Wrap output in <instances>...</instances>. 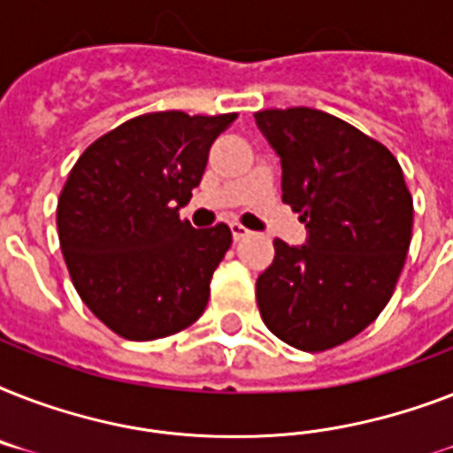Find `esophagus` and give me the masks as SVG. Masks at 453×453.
Masks as SVG:
<instances>
[{"mask_svg":"<svg viewBox=\"0 0 453 453\" xmlns=\"http://www.w3.org/2000/svg\"><path fill=\"white\" fill-rule=\"evenodd\" d=\"M230 233H233L234 242H240V240H244V237H247L249 230H247V227H242L240 223H233V226H230Z\"/></svg>","mask_w":453,"mask_h":453,"instance_id":"1","label":"esophagus"}]
</instances>
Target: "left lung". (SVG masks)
<instances>
[{
    "label": "left lung",
    "mask_w": 453,
    "mask_h": 453,
    "mask_svg": "<svg viewBox=\"0 0 453 453\" xmlns=\"http://www.w3.org/2000/svg\"><path fill=\"white\" fill-rule=\"evenodd\" d=\"M256 127L282 162V199L308 230L301 247L275 240L256 282L265 326L322 352L380 315L407 261L414 199L393 152L312 108L261 110Z\"/></svg>",
    "instance_id": "left-lung-1"
}]
</instances>
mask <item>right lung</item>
<instances>
[{
    "instance_id": "obj_1",
    "label": "right lung",
    "mask_w": 453,
    "mask_h": 453,
    "mask_svg": "<svg viewBox=\"0 0 453 453\" xmlns=\"http://www.w3.org/2000/svg\"><path fill=\"white\" fill-rule=\"evenodd\" d=\"M234 117H134L88 145L70 171L56 209L60 251L81 301L122 338L171 336L204 312L233 233L226 223L195 230L178 209Z\"/></svg>"
}]
</instances>
